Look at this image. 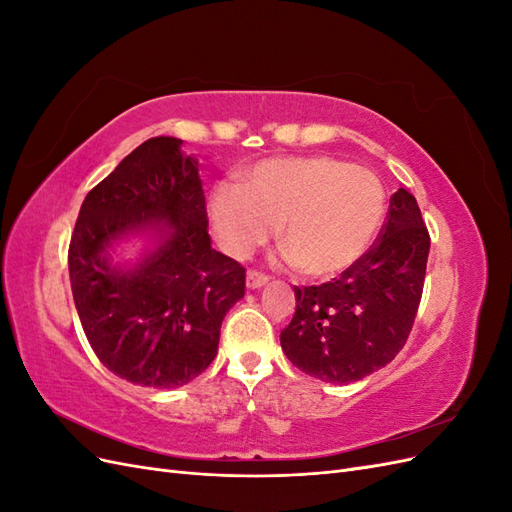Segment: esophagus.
Segmentation results:
<instances>
[{
	"label": "esophagus",
	"instance_id": "34e87169",
	"mask_svg": "<svg viewBox=\"0 0 512 512\" xmlns=\"http://www.w3.org/2000/svg\"><path fill=\"white\" fill-rule=\"evenodd\" d=\"M269 284V277L262 275V273H256V271H247V277H245V286L250 290H258L262 286Z\"/></svg>",
	"mask_w": 512,
	"mask_h": 512
}]
</instances>
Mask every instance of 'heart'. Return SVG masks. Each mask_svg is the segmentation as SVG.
<instances>
[{"mask_svg": "<svg viewBox=\"0 0 512 512\" xmlns=\"http://www.w3.org/2000/svg\"><path fill=\"white\" fill-rule=\"evenodd\" d=\"M220 245L247 258L280 226L286 260L312 280L352 269L384 220V190L374 173L327 156L267 160L245 185L220 183L209 200Z\"/></svg>", "mask_w": 512, "mask_h": 512, "instance_id": "1", "label": "heart"}]
</instances>
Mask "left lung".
Listing matches in <instances>:
<instances>
[{
  "instance_id": "left-lung-1",
  "label": "left lung",
  "mask_w": 512,
  "mask_h": 512,
  "mask_svg": "<svg viewBox=\"0 0 512 512\" xmlns=\"http://www.w3.org/2000/svg\"><path fill=\"white\" fill-rule=\"evenodd\" d=\"M429 232L416 198L399 188L371 250L333 282L294 288L280 335L288 361L322 382L350 384L391 363L421 303Z\"/></svg>"
}]
</instances>
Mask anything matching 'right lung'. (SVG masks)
<instances>
[{"instance_id": "add662e5", "label": "right lung", "mask_w": 512, "mask_h": 512, "mask_svg": "<svg viewBox=\"0 0 512 512\" xmlns=\"http://www.w3.org/2000/svg\"><path fill=\"white\" fill-rule=\"evenodd\" d=\"M183 141L138 145L91 190L70 252V286L87 342L115 376L179 389L211 365L245 269L211 247L198 160ZM138 240L142 250L120 258Z\"/></svg>"}]
</instances>
